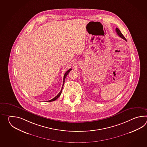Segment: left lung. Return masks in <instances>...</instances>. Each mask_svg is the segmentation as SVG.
<instances>
[{
    "label": "left lung",
    "mask_w": 147,
    "mask_h": 147,
    "mask_svg": "<svg viewBox=\"0 0 147 147\" xmlns=\"http://www.w3.org/2000/svg\"><path fill=\"white\" fill-rule=\"evenodd\" d=\"M116 32L117 33V34H118V36H119V37H120L121 38H122V39H123L127 41L126 39H125V37H124V36L122 34V33L121 32V31H120V30H119L118 28H116Z\"/></svg>",
    "instance_id": "8db88e82"
}]
</instances>
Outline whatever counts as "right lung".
Wrapping results in <instances>:
<instances>
[{"label": "right lung", "instance_id": "add662e5", "mask_svg": "<svg viewBox=\"0 0 147 147\" xmlns=\"http://www.w3.org/2000/svg\"><path fill=\"white\" fill-rule=\"evenodd\" d=\"M72 70L71 68H70V69H69L68 70H67V71H66V73L65 74V75H64V76H63V87H62V88H61V90L59 92V93L57 95L56 97H55V98H53V99H52L51 100H49V101H48V102H51V101H55V100H56L57 99H58L59 97H60V94H61V92H62V90H63V84H64V82H65V79H66V77H67V75L69 74V72L71 71Z\"/></svg>", "mask_w": 147, "mask_h": 147}]
</instances>
